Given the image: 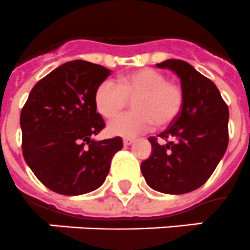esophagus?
I'll return each instance as SVG.
<instances>
[{
    "label": "esophagus",
    "instance_id": "esophagus-1",
    "mask_svg": "<svg viewBox=\"0 0 250 250\" xmlns=\"http://www.w3.org/2000/svg\"><path fill=\"white\" fill-rule=\"evenodd\" d=\"M124 146H130L133 142H134V138H124L123 139Z\"/></svg>",
    "mask_w": 250,
    "mask_h": 250
}]
</instances>
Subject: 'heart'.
I'll return each mask as SVG.
<instances>
[{"mask_svg":"<svg viewBox=\"0 0 250 250\" xmlns=\"http://www.w3.org/2000/svg\"><path fill=\"white\" fill-rule=\"evenodd\" d=\"M131 101V112L113 120L109 134L134 137L153 126L170 125L181 115L185 90L179 83L167 80L163 72L142 68L119 77L117 85L111 80L102 81L94 93V104L104 119H115Z\"/></svg>","mask_w":250,"mask_h":250,"instance_id":"obj_1","label":"heart"}]
</instances>
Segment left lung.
Here are the masks:
<instances>
[{"label":"left lung","mask_w":250,"mask_h":250,"mask_svg":"<svg viewBox=\"0 0 250 250\" xmlns=\"http://www.w3.org/2000/svg\"><path fill=\"white\" fill-rule=\"evenodd\" d=\"M159 68L174 71L185 90V104L174 123L149 137L152 155L141 165L147 185L170 195L191 192L204 185L229 145V107L214 83L187 62L169 59Z\"/></svg>","instance_id":"left-lung-1"}]
</instances>
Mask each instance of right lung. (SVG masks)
<instances>
[{
  "mask_svg": "<svg viewBox=\"0 0 250 250\" xmlns=\"http://www.w3.org/2000/svg\"><path fill=\"white\" fill-rule=\"evenodd\" d=\"M109 75L90 62L64 63L36 83L21 108L24 160L54 192L75 196L101 187L123 148L120 137L91 139L105 126L94 93Z\"/></svg>",
  "mask_w": 250,
  "mask_h": 250,
  "instance_id": "obj_1",
  "label": "right lung"
}]
</instances>
